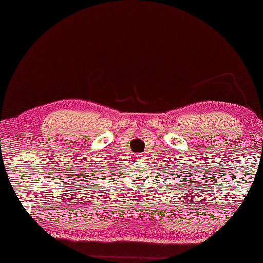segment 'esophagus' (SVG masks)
Returning <instances> with one entry per match:
<instances>
[{
	"label": "esophagus",
	"mask_w": 263,
	"mask_h": 263,
	"mask_svg": "<svg viewBox=\"0 0 263 263\" xmlns=\"http://www.w3.org/2000/svg\"><path fill=\"white\" fill-rule=\"evenodd\" d=\"M137 156H139V157H140V156H144V154H137Z\"/></svg>",
	"instance_id": "1"
}]
</instances>
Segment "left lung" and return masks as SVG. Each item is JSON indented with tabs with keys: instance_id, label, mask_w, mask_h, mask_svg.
Instances as JSON below:
<instances>
[{
	"instance_id": "1",
	"label": "left lung",
	"mask_w": 263,
	"mask_h": 263,
	"mask_svg": "<svg viewBox=\"0 0 263 263\" xmlns=\"http://www.w3.org/2000/svg\"><path fill=\"white\" fill-rule=\"evenodd\" d=\"M171 164H173V163H171ZM165 170H166V169H165ZM179 173H180V172H179ZM186 176H189V173H186ZM181 182H182V181H181ZM191 182H192V181H190V183H191ZM184 186H185V184H184Z\"/></svg>"
}]
</instances>
